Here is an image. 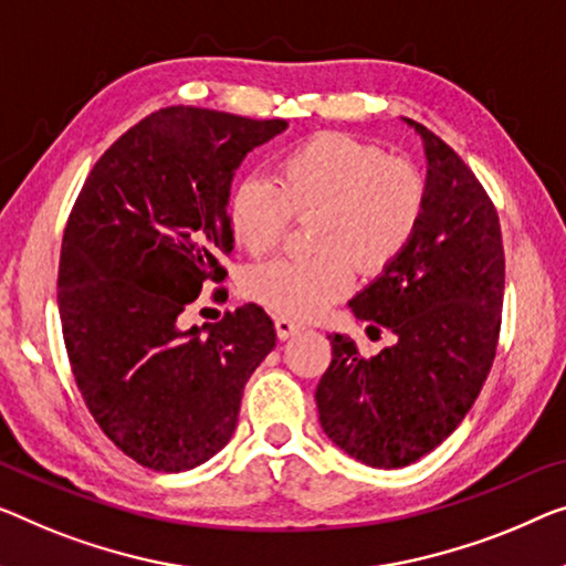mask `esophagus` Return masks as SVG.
<instances>
[{
  "label": "esophagus",
  "mask_w": 566,
  "mask_h": 566,
  "mask_svg": "<svg viewBox=\"0 0 566 566\" xmlns=\"http://www.w3.org/2000/svg\"><path fill=\"white\" fill-rule=\"evenodd\" d=\"M274 327H276V337H280V340H290V337L305 331V327H302L300 323H294V319H290V317H276Z\"/></svg>",
  "instance_id": "esophagus-1"
}]
</instances>
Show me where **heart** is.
Instances as JSON below:
<instances>
[{"mask_svg": "<svg viewBox=\"0 0 566 566\" xmlns=\"http://www.w3.org/2000/svg\"><path fill=\"white\" fill-rule=\"evenodd\" d=\"M427 182L415 165L348 134L323 132L284 151L276 185L243 177L226 216L233 239L261 256L280 247L292 216H317L307 259H274L249 269L243 292L290 319H312L348 294L353 266L374 276L399 259L419 231Z\"/></svg>", "mask_w": 566, "mask_h": 566, "instance_id": "b5f03b06", "label": "heart"}]
</instances>
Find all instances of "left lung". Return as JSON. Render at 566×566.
<instances>
[{"mask_svg": "<svg viewBox=\"0 0 566 566\" xmlns=\"http://www.w3.org/2000/svg\"><path fill=\"white\" fill-rule=\"evenodd\" d=\"M427 157V206L407 251L350 300L394 333L374 358L327 335L333 360L315 401L323 432L370 468H403L450 437L491 374L501 333V223L470 167L411 119Z\"/></svg>", "mask_w": 566, "mask_h": 566, "instance_id": "left-lung-1", "label": "left lung"}]
</instances>
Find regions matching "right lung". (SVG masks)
Listing matches in <instances>:
<instances>
[{"instance_id": "add662e5", "label": "right lung", "mask_w": 566, "mask_h": 566, "mask_svg": "<svg viewBox=\"0 0 566 566\" xmlns=\"http://www.w3.org/2000/svg\"><path fill=\"white\" fill-rule=\"evenodd\" d=\"M284 129L159 108L101 155L67 218L57 310L75 384L108 440L149 470H192L223 450L243 386L276 343L251 302L188 331L182 315L226 276L235 170Z\"/></svg>"}]
</instances>
